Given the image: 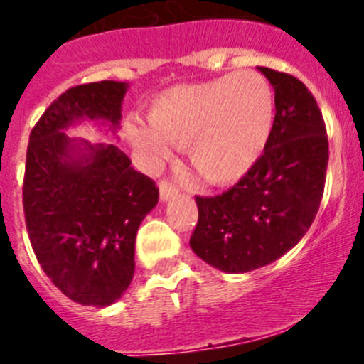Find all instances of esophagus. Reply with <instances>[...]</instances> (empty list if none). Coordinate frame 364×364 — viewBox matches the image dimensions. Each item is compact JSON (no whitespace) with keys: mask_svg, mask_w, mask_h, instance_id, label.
I'll list each match as a JSON object with an SVG mask.
<instances>
[{"mask_svg":"<svg viewBox=\"0 0 364 364\" xmlns=\"http://www.w3.org/2000/svg\"><path fill=\"white\" fill-rule=\"evenodd\" d=\"M159 189H160V200L162 202L171 200L173 197H176V195H178V189H176L173 184H169V182H166V180H162V182H160Z\"/></svg>","mask_w":364,"mask_h":364,"instance_id":"obj_1","label":"esophagus"}]
</instances>
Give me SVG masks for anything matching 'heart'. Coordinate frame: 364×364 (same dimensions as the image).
<instances>
[{"instance_id": "1", "label": "heart", "mask_w": 364, "mask_h": 364, "mask_svg": "<svg viewBox=\"0 0 364 364\" xmlns=\"http://www.w3.org/2000/svg\"><path fill=\"white\" fill-rule=\"evenodd\" d=\"M147 125L127 127L129 140L151 162L186 146L188 160L205 184L230 186L260 160L275 124L268 80L239 70L200 83L175 85L153 100Z\"/></svg>"}]
</instances>
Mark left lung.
Listing matches in <instances>:
<instances>
[{
  "label": "left lung",
  "instance_id": "1",
  "mask_svg": "<svg viewBox=\"0 0 364 364\" xmlns=\"http://www.w3.org/2000/svg\"><path fill=\"white\" fill-rule=\"evenodd\" d=\"M275 91V124L259 162L217 197H195L189 246L226 273L272 264L310 230L319 211L328 136L319 105L295 76L259 67Z\"/></svg>",
  "mask_w": 364,
  "mask_h": 364
}]
</instances>
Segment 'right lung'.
I'll return each mask as SVG.
<instances>
[{
	"label": "right lung",
	"mask_w": 364,
	"mask_h": 364,
	"mask_svg": "<svg viewBox=\"0 0 364 364\" xmlns=\"http://www.w3.org/2000/svg\"><path fill=\"white\" fill-rule=\"evenodd\" d=\"M125 82L70 87L34 125L27 147L23 210L28 239L47 277L70 301L105 308L134 275L136 231L159 202V188L134 171L114 144L70 138L95 122L117 134Z\"/></svg>",
	"instance_id": "1"
}]
</instances>
